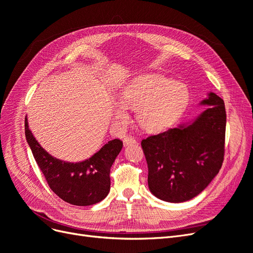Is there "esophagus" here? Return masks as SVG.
<instances>
[{
  "label": "esophagus",
  "instance_id": "34e87169",
  "mask_svg": "<svg viewBox=\"0 0 253 253\" xmlns=\"http://www.w3.org/2000/svg\"><path fill=\"white\" fill-rule=\"evenodd\" d=\"M135 143H137V140L134 138V137H126V138H125L124 140L125 147H128V145L135 144Z\"/></svg>",
  "mask_w": 253,
  "mask_h": 253
}]
</instances>
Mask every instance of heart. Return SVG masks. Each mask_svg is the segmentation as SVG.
Wrapping results in <instances>:
<instances>
[{"mask_svg": "<svg viewBox=\"0 0 253 253\" xmlns=\"http://www.w3.org/2000/svg\"><path fill=\"white\" fill-rule=\"evenodd\" d=\"M190 91L180 82L156 73L140 74L128 80L113 104L115 122L125 126L129 120L128 109L136 110L140 127L149 133H160L171 127L185 113Z\"/></svg>", "mask_w": 253, "mask_h": 253, "instance_id": "1", "label": "heart"}]
</instances>
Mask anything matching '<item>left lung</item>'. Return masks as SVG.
<instances>
[{"label":"left lung","mask_w":253,"mask_h":253,"mask_svg":"<svg viewBox=\"0 0 253 253\" xmlns=\"http://www.w3.org/2000/svg\"><path fill=\"white\" fill-rule=\"evenodd\" d=\"M193 119L141 141L151 193L168 203L192 200L209 186L224 160L226 111L215 93Z\"/></svg>","instance_id":"8db88e82"}]
</instances>
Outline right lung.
<instances>
[{
  "label": "right lung",
  "mask_w": 253,
  "mask_h": 253,
  "mask_svg": "<svg viewBox=\"0 0 253 253\" xmlns=\"http://www.w3.org/2000/svg\"><path fill=\"white\" fill-rule=\"evenodd\" d=\"M25 137L48 186L61 200L75 206L95 205L110 192L111 168L122 149V141L113 139L89 158L70 163L51 156L29 129L25 117Z\"/></svg>",
  "instance_id": "obj_1"
}]
</instances>
